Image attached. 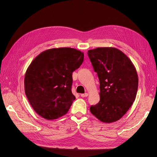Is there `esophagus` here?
<instances>
[{"mask_svg": "<svg viewBox=\"0 0 157 157\" xmlns=\"http://www.w3.org/2000/svg\"><path fill=\"white\" fill-rule=\"evenodd\" d=\"M80 95L82 97H87L88 95V94L87 93H85V94H81Z\"/></svg>", "mask_w": 157, "mask_h": 157, "instance_id": "1", "label": "esophagus"}]
</instances>
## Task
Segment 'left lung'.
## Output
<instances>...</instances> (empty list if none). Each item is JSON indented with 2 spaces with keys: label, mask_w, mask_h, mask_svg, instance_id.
Returning <instances> with one entry per match:
<instances>
[{
  "label": "left lung",
  "mask_w": 157,
  "mask_h": 157,
  "mask_svg": "<svg viewBox=\"0 0 157 157\" xmlns=\"http://www.w3.org/2000/svg\"><path fill=\"white\" fill-rule=\"evenodd\" d=\"M88 55L100 82V101L91 105V113L104 123L119 120L134 102L138 76L134 64L118 49H90Z\"/></svg>",
  "instance_id": "left-lung-1"
}]
</instances>
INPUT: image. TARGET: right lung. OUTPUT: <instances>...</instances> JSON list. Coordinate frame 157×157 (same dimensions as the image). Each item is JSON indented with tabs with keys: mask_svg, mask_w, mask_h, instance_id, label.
I'll list each match as a JSON object with an SVG mask.
<instances>
[{
	"mask_svg": "<svg viewBox=\"0 0 157 157\" xmlns=\"http://www.w3.org/2000/svg\"><path fill=\"white\" fill-rule=\"evenodd\" d=\"M84 53L71 48H52L33 60L25 72V92L34 111L52 120L67 113L75 100L71 91L72 72L78 69Z\"/></svg>",
	"mask_w": 157,
	"mask_h": 157,
	"instance_id": "1",
	"label": "right lung"
}]
</instances>
